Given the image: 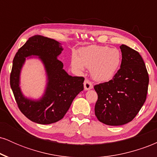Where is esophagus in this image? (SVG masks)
<instances>
[{
	"mask_svg": "<svg viewBox=\"0 0 157 157\" xmlns=\"http://www.w3.org/2000/svg\"><path fill=\"white\" fill-rule=\"evenodd\" d=\"M84 88L86 90L91 89L93 88L92 82H91L89 80H88V79H86L84 81Z\"/></svg>",
	"mask_w": 157,
	"mask_h": 157,
	"instance_id": "34e87169",
	"label": "esophagus"
}]
</instances>
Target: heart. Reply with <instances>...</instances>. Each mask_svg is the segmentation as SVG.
I'll return each mask as SVG.
<instances>
[{
	"label": "heart",
	"mask_w": 157,
	"mask_h": 157,
	"mask_svg": "<svg viewBox=\"0 0 157 157\" xmlns=\"http://www.w3.org/2000/svg\"><path fill=\"white\" fill-rule=\"evenodd\" d=\"M121 61L122 55L117 48L108 46H91L81 49L79 56L73 54L71 66L80 72L85 67L90 68L94 80L105 81L117 72Z\"/></svg>",
	"instance_id": "b5f03b06"
}]
</instances>
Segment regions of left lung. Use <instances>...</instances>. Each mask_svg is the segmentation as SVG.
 Returning <instances> with one entry per match:
<instances>
[{
  "instance_id": "obj_1",
  "label": "left lung",
  "mask_w": 157,
  "mask_h": 157,
  "mask_svg": "<svg viewBox=\"0 0 157 157\" xmlns=\"http://www.w3.org/2000/svg\"><path fill=\"white\" fill-rule=\"evenodd\" d=\"M120 68L109 82L95 85L97 94L95 115L108 125H122L131 122L145 102L149 77L138 52L121 45Z\"/></svg>"
}]
</instances>
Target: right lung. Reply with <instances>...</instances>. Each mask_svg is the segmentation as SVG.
Listing matches in <instances>:
<instances>
[{
	"label": "right lung",
	"mask_w": 157,
	"mask_h": 157,
	"mask_svg": "<svg viewBox=\"0 0 157 157\" xmlns=\"http://www.w3.org/2000/svg\"><path fill=\"white\" fill-rule=\"evenodd\" d=\"M63 48L57 41L41 35L29 37L15 54L10 74V86L20 111L29 120L46 125L65 116L75 97L83 90V77H72L63 69V64L57 57ZM39 56L44 63L49 82L46 92L39 101L28 100L19 87V77L25 57Z\"/></svg>",
	"instance_id": "add662e5"
}]
</instances>
